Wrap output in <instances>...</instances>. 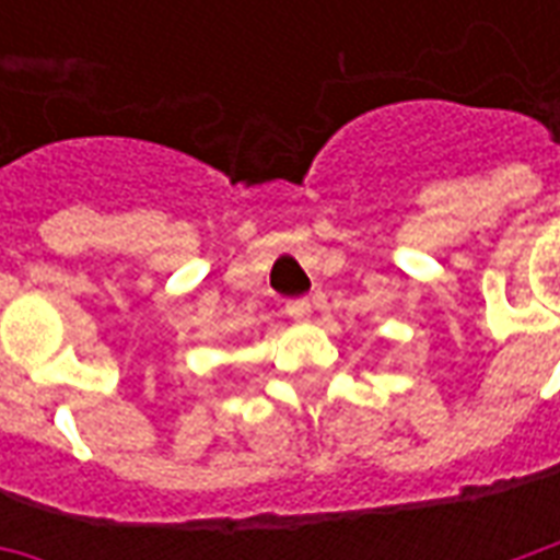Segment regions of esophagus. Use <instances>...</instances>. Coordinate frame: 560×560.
I'll list each match as a JSON object with an SVG mask.
<instances>
[{
  "instance_id": "1",
  "label": "esophagus",
  "mask_w": 560,
  "mask_h": 560,
  "mask_svg": "<svg viewBox=\"0 0 560 560\" xmlns=\"http://www.w3.org/2000/svg\"><path fill=\"white\" fill-rule=\"evenodd\" d=\"M284 312H288L293 320H308V315H312V303H308V296H296V300H288Z\"/></svg>"
}]
</instances>
